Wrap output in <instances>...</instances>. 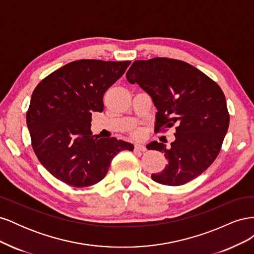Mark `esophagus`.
Instances as JSON below:
<instances>
[{
  "instance_id": "obj_1",
  "label": "esophagus",
  "mask_w": 254,
  "mask_h": 254,
  "mask_svg": "<svg viewBox=\"0 0 254 254\" xmlns=\"http://www.w3.org/2000/svg\"><path fill=\"white\" fill-rule=\"evenodd\" d=\"M134 150H137V151H145V150H146V147H145L144 145L135 144V145H134Z\"/></svg>"
}]
</instances>
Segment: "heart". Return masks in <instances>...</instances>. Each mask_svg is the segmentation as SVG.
Returning a JSON list of instances; mask_svg holds the SVG:
<instances>
[{"instance_id": "heart-1", "label": "heart", "mask_w": 254, "mask_h": 254, "mask_svg": "<svg viewBox=\"0 0 254 254\" xmlns=\"http://www.w3.org/2000/svg\"><path fill=\"white\" fill-rule=\"evenodd\" d=\"M135 134H140V132H139V131H136V132H135Z\"/></svg>"}]
</instances>
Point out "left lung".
Listing matches in <instances>:
<instances>
[{"label": "left lung", "mask_w": 254, "mask_h": 254, "mask_svg": "<svg viewBox=\"0 0 254 254\" xmlns=\"http://www.w3.org/2000/svg\"><path fill=\"white\" fill-rule=\"evenodd\" d=\"M126 77L151 96L158 109L155 132L176 125L170 148L156 141L149 144V149L164 152L167 159L164 170L151 179L178 187L197 178L217 158L229 128L220 87L188 63L164 57L135 60Z\"/></svg>", "instance_id": "obj_1"}]
</instances>
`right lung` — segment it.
I'll return each instance as SVG.
<instances>
[{"mask_svg":"<svg viewBox=\"0 0 254 254\" xmlns=\"http://www.w3.org/2000/svg\"><path fill=\"white\" fill-rule=\"evenodd\" d=\"M130 61L81 59L54 71L35 88L26 124L40 163L74 188L104 179L112 159L133 145L92 135V113L104 110L105 92L125 73Z\"/></svg>","mask_w":254,"mask_h":254,"instance_id":"right-lung-1","label":"right lung"}]
</instances>
